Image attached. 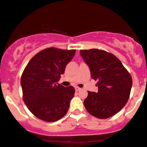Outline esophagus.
Segmentation results:
<instances>
[{
  "instance_id": "1",
  "label": "esophagus",
  "mask_w": 147,
  "mask_h": 147,
  "mask_svg": "<svg viewBox=\"0 0 147 147\" xmlns=\"http://www.w3.org/2000/svg\"><path fill=\"white\" fill-rule=\"evenodd\" d=\"M75 90H76V91H79L81 90V88H79V87H75Z\"/></svg>"
}]
</instances>
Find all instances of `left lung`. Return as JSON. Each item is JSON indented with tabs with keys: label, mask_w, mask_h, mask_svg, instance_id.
I'll list each match as a JSON object with an SVG mask.
<instances>
[{
	"label": "left lung",
	"mask_w": 147,
	"mask_h": 147,
	"mask_svg": "<svg viewBox=\"0 0 147 147\" xmlns=\"http://www.w3.org/2000/svg\"><path fill=\"white\" fill-rule=\"evenodd\" d=\"M80 55L97 81L98 92L88 91L84 104L91 115L106 119L126 105L132 88V78L122 62L113 54L98 50H80Z\"/></svg>",
	"instance_id": "left-lung-1"
}]
</instances>
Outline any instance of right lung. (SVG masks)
<instances>
[{
	"label": "right lung",
	"mask_w": 147,
	"mask_h": 147,
	"mask_svg": "<svg viewBox=\"0 0 147 147\" xmlns=\"http://www.w3.org/2000/svg\"><path fill=\"white\" fill-rule=\"evenodd\" d=\"M75 52L45 49L34 55L25 67L21 79L23 101L40 119L55 122L68 112L75 90L72 86H63L58 82Z\"/></svg>",
	"instance_id": "add662e5"
}]
</instances>
